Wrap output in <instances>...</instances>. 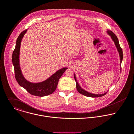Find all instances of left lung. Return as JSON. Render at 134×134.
<instances>
[{"instance_id":"8db88e82","label":"left lung","mask_w":134,"mask_h":134,"mask_svg":"<svg viewBox=\"0 0 134 134\" xmlns=\"http://www.w3.org/2000/svg\"><path fill=\"white\" fill-rule=\"evenodd\" d=\"M107 32H108V34L111 37V38L113 40V41H114V43H115V44L116 47V48L118 50V52H119V54H120V65H121V63H122V61L123 57V55L122 49V48H121V47L120 46L119 40H118V38H117L116 36L111 30H108ZM74 78H75V81L76 82L77 90L78 91V92L79 93H80L81 94H82V95H83L85 96L90 97H102L103 96H104L107 93H105L103 94H94L88 93V92L85 91V90H83L82 88H81L79 84H78L77 81L76 80V76H75V75H74Z\"/></svg>"}]
</instances>
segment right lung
Segmentation results:
<instances>
[{
	"label": "right lung",
	"mask_w": 134,
	"mask_h": 134,
	"mask_svg": "<svg viewBox=\"0 0 134 134\" xmlns=\"http://www.w3.org/2000/svg\"><path fill=\"white\" fill-rule=\"evenodd\" d=\"M27 30L26 29L23 31L19 36L15 48L12 53V63L14 68L15 77L19 84L24 88L29 94L40 97L47 96L52 94L55 91L59 79L67 68H64L57 71L49 78L40 83H33L26 80L23 77L20 67L19 55L21 42Z\"/></svg>",
	"instance_id": "1"
}]
</instances>
